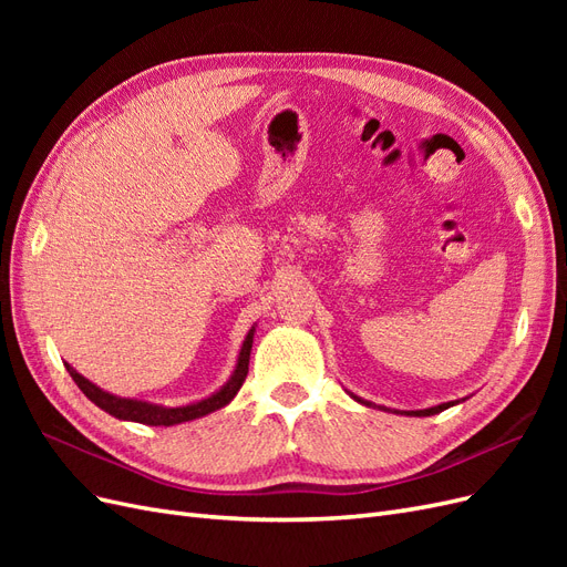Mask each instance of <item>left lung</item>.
<instances>
[{
    "mask_svg": "<svg viewBox=\"0 0 567 567\" xmlns=\"http://www.w3.org/2000/svg\"><path fill=\"white\" fill-rule=\"evenodd\" d=\"M354 398V394H352ZM357 402H362V404H367V406H373V404H369V402H364V400H359V398H354ZM454 402H447V404H437V406H431V409H421V411H406L409 416H433V414H440V411H444V409H450Z\"/></svg>",
    "mask_w": 567,
    "mask_h": 567,
    "instance_id": "left-lung-1",
    "label": "left lung"
}]
</instances>
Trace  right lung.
I'll list each match as a JSON object with an SVG mask.
<instances>
[{
    "mask_svg": "<svg viewBox=\"0 0 567 567\" xmlns=\"http://www.w3.org/2000/svg\"><path fill=\"white\" fill-rule=\"evenodd\" d=\"M252 331L246 336L241 354H238V364L236 371L229 379V383L221 388L219 392L210 394L208 400H200L196 404H186V406H158V404H148L142 400H125V398H115L111 392H104L101 388H96L94 383H90L84 375H80L73 367H68V373L73 375V381L78 383V388L87 394V398L99 406L109 411L111 416L123 419V421H136V423H146V425H175V423H184V421H194L200 419L205 414H210L215 409H221L225 404H229L234 400V394L241 390L246 375H248V362H250V348H252Z\"/></svg>",
    "mask_w": 567,
    "mask_h": 567,
    "instance_id": "1",
    "label": "right lung"
}]
</instances>
